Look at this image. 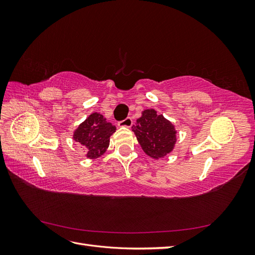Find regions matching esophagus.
<instances>
[{
	"label": "esophagus",
	"instance_id": "esophagus-1",
	"mask_svg": "<svg viewBox=\"0 0 255 255\" xmlns=\"http://www.w3.org/2000/svg\"><path fill=\"white\" fill-rule=\"evenodd\" d=\"M132 125H133V120H132V118H130V117H128L125 120H121V121L118 122V126L119 127L129 128V127H132Z\"/></svg>",
	"mask_w": 255,
	"mask_h": 255
}]
</instances>
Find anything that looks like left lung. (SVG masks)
<instances>
[{
    "label": "left lung",
    "instance_id": "1",
    "mask_svg": "<svg viewBox=\"0 0 255 255\" xmlns=\"http://www.w3.org/2000/svg\"><path fill=\"white\" fill-rule=\"evenodd\" d=\"M136 122L133 132L146 155L158 159L173 150L176 130L163 115H158L155 110H145Z\"/></svg>",
    "mask_w": 255,
    "mask_h": 255
}]
</instances>
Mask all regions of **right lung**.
I'll return each instance as SVG.
<instances>
[{
    "mask_svg": "<svg viewBox=\"0 0 255 255\" xmlns=\"http://www.w3.org/2000/svg\"><path fill=\"white\" fill-rule=\"evenodd\" d=\"M116 127L107 122L101 114L94 113L74 130L73 139L87 148L88 158H98L110 145V137Z\"/></svg>",
    "mask_w": 255,
    "mask_h": 255,
    "instance_id": "right-lung-1",
    "label": "right lung"
}]
</instances>
